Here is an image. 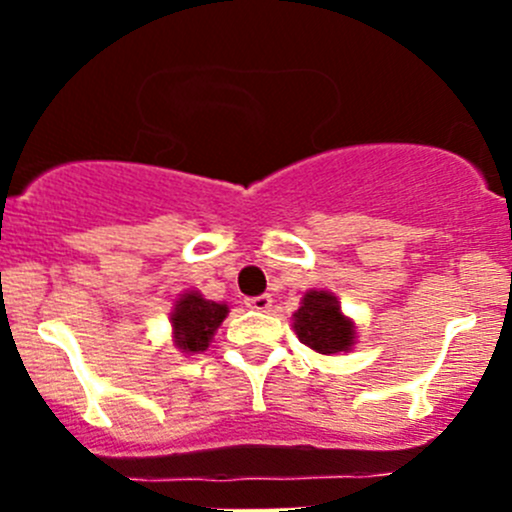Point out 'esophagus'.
Wrapping results in <instances>:
<instances>
[{
	"instance_id": "34e87169",
	"label": "esophagus",
	"mask_w": 512,
	"mask_h": 512,
	"mask_svg": "<svg viewBox=\"0 0 512 512\" xmlns=\"http://www.w3.org/2000/svg\"><path fill=\"white\" fill-rule=\"evenodd\" d=\"M245 304H247V307H250V309H255V312H270L272 297H270V294H260V297L245 299Z\"/></svg>"
}]
</instances>
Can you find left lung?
I'll return each mask as SVG.
<instances>
[{
	"instance_id": "1",
	"label": "left lung",
	"mask_w": 512,
	"mask_h": 512,
	"mask_svg": "<svg viewBox=\"0 0 512 512\" xmlns=\"http://www.w3.org/2000/svg\"><path fill=\"white\" fill-rule=\"evenodd\" d=\"M294 332L299 342L319 354L347 352L354 344V324L339 309L329 292H307L294 312Z\"/></svg>"
}]
</instances>
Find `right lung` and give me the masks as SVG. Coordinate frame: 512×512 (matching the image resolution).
<instances>
[{"instance_id": "right-lung-1", "label": "right lung", "mask_w": 512, "mask_h": 512, "mask_svg": "<svg viewBox=\"0 0 512 512\" xmlns=\"http://www.w3.org/2000/svg\"><path fill=\"white\" fill-rule=\"evenodd\" d=\"M225 314V304L203 299L198 292L183 294L173 312L175 344L183 352H205L210 339H213V332L225 319Z\"/></svg>"}]
</instances>
